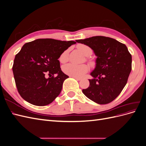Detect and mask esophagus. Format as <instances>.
<instances>
[{
	"label": "esophagus",
	"mask_w": 146,
	"mask_h": 146,
	"mask_svg": "<svg viewBox=\"0 0 146 146\" xmlns=\"http://www.w3.org/2000/svg\"><path fill=\"white\" fill-rule=\"evenodd\" d=\"M73 78H74L75 79H76L77 80H78V81L79 80H81V79H82L81 78H79V77H73Z\"/></svg>",
	"instance_id": "obj_1"
}]
</instances>
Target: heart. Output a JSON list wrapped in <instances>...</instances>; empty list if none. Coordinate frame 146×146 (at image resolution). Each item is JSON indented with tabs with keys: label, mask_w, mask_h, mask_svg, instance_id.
Segmentation results:
<instances>
[{
	"label": "heart",
	"mask_w": 146,
	"mask_h": 146,
	"mask_svg": "<svg viewBox=\"0 0 146 146\" xmlns=\"http://www.w3.org/2000/svg\"><path fill=\"white\" fill-rule=\"evenodd\" d=\"M77 48L82 54L86 56H90L92 54L91 48L86 45L80 44L77 46ZM69 50H64L60 56L59 60L61 63H64L68 60ZM89 63L91 66H94L95 65L94 61L90 60ZM89 70V67L85 64H76L73 63H69L64 65L63 67V72L68 76L73 77H81L83 76Z\"/></svg>",
	"instance_id": "1"
}]
</instances>
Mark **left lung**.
Instances as JSON below:
<instances>
[{"mask_svg":"<svg viewBox=\"0 0 146 146\" xmlns=\"http://www.w3.org/2000/svg\"><path fill=\"white\" fill-rule=\"evenodd\" d=\"M76 42L94 50L96 66L91 73L90 86L82 90L88 98L99 104L111 102L120 94L131 70V55L127 46L113 38L92 36Z\"/></svg>","mask_w":146,"mask_h":146,"instance_id":"obj_1","label":"left lung"}]
</instances>
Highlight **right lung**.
I'll use <instances>...</instances> for the list:
<instances>
[{"label": "right lung", "instance_id": "1", "mask_svg": "<svg viewBox=\"0 0 146 146\" xmlns=\"http://www.w3.org/2000/svg\"><path fill=\"white\" fill-rule=\"evenodd\" d=\"M76 43L46 38L25 44L16 55L12 68L22 98L34 105L46 106L58 96L64 81L69 77L61 70L58 58Z\"/></svg>", "mask_w": 146, "mask_h": 146}]
</instances>
